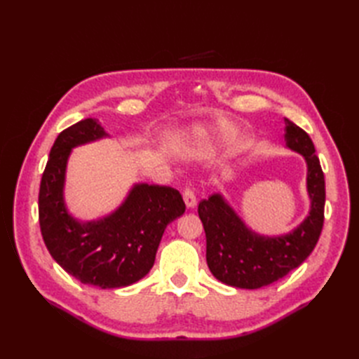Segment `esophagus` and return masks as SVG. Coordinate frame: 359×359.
Segmentation results:
<instances>
[{"label": "esophagus", "instance_id": "1", "mask_svg": "<svg viewBox=\"0 0 359 359\" xmlns=\"http://www.w3.org/2000/svg\"><path fill=\"white\" fill-rule=\"evenodd\" d=\"M182 198H184V202H186L187 208H194V206H196V196H194L193 190H190V189L184 190Z\"/></svg>", "mask_w": 359, "mask_h": 359}]
</instances>
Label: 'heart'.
Returning <instances> with one entry per match:
<instances>
[{"label": "heart", "mask_w": 359, "mask_h": 359, "mask_svg": "<svg viewBox=\"0 0 359 359\" xmlns=\"http://www.w3.org/2000/svg\"><path fill=\"white\" fill-rule=\"evenodd\" d=\"M233 139V135H232V132H226V130H224V132H222V135H219V136H212L211 137V142L214 144H217V142H229V140H232Z\"/></svg>", "instance_id": "b5f03b06"}]
</instances>
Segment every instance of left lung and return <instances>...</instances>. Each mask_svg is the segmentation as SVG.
<instances>
[{
    "label": "left lung",
    "mask_w": 359,
    "mask_h": 359,
    "mask_svg": "<svg viewBox=\"0 0 359 359\" xmlns=\"http://www.w3.org/2000/svg\"><path fill=\"white\" fill-rule=\"evenodd\" d=\"M286 147L307 163L310 211L295 229L285 235H260L243 222L232 206L214 193L203 199L198 212L206 235V264L222 283L259 289L287 276L316 247L323 226L325 178L310 136L285 118Z\"/></svg>",
    "instance_id": "obj_1"
}]
</instances>
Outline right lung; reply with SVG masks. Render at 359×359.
I'll use <instances>...</instances> for the list:
<instances>
[{"label":"right lung","instance_id":"right-lung-1","mask_svg":"<svg viewBox=\"0 0 359 359\" xmlns=\"http://www.w3.org/2000/svg\"><path fill=\"white\" fill-rule=\"evenodd\" d=\"M109 137L99 119L86 118L62 130L50 148L39 193L43 241L55 262L83 285L126 287L153 268L166 226L186 211L178 190L139 182L124 202L99 220L81 222L64 201L72 149Z\"/></svg>","mask_w":359,"mask_h":359}]
</instances>
